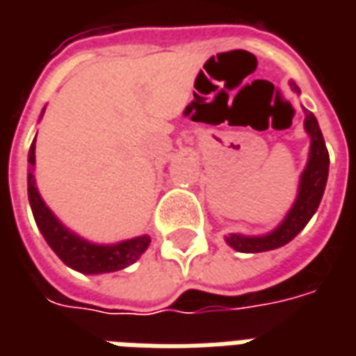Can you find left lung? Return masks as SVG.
I'll list each match as a JSON object with an SVG mask.
<instances>
[{
    "mask_svg": "<svg viewBox=\"0 0 356 356\" xmlns=\"http://www.w3.org/2000/svg\"><path fill=\"white\" fill-rule=\"evenodd\" d=\"M293 91L299 89L296 83H291ZM305 129L311 135V152H309V162H307L305 171L301 173V183H299L298 200L286 216L282 225L267 236H242V234H231L227 236L229 246H232L244 254H259V252H268L298 236L303 231V227L309 223V219L314 216L324 194V186L328 181V165L330 156L324 137H322L318 122L313 112L305 108Z\"/></svg>",
    "mask_w": 356,
    "mask_h": 356,
    "instance_id": "1",
    "label": "left lung"
}]
</instances>
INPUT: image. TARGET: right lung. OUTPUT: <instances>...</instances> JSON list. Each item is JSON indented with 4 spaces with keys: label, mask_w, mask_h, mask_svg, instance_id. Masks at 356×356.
<instances>
[{
    "label": "right lung",
    "mask_w": 356,
    "mask_h": 356,
    "mask_svg": "<svg viewBox=\"0 0 356 356\" xmlns=\"http://www.w3.org/2000/svg\"><path fill=\"white\" fill-rule=\"evenodd\" d=\"M35 162V139L30 147L28 152V163L30 168H34ZM28 198H30V206H32V213L40 231H42L43 238L47 240L51 250L68 265V267L76 268L86 275H99V273H112V270H120L131 265L139 259L140 255L145 254V250L150 244V236H137V238L125 240L114 246H97L91 244L88 240L76 236L74 232L65 229L58 223V219L51 209L45 206L42 196L35 188L34 173L30 170L28 173Z\"/></svg>",
    "instance_id": "1"
}]
</instances>
